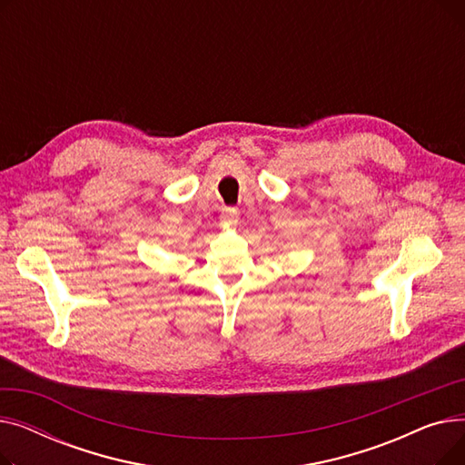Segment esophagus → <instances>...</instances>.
<instances>
[{
	"instance_id": "esophagus-1",
	"label": "esophagus",
	"mask_w": 465,
	"mask_h": 465,
	"mask_svg": "<svg viewBox=\"0 0 465 465\" xmlns=\"http://www.w3.org/2000/svg\"><path fill=\"white\" fill-rule=\"evenodd\" d=\"M237 218H239V211L235 207H224L220 211V220L226 224H235Z\"/></svg>"
}]
</instances>
